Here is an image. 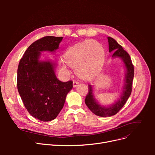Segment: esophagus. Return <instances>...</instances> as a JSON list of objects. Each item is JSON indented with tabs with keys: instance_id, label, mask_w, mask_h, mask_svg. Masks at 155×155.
I'll return each mask as SVG.
<instances>
[{
	"instance_id": "obj_1",
	"label": "esophagus",
	"mask_w": 155,
	"mask_h": 155,
	"mask_svg": "<svg viewBox=\"0 0 155 155\" xmlns=\"http://www.w3.org/2000/svg\"><path fill=\"white\" fill-rule=\"evenodd\" d=\"M78 83H79L78 81L74 80V81H73V87H76L78 85Z\"/></svg>"
}]
</instances>
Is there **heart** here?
<instances>
[{"mask_svg":"<svg viewBox=\"0 0 155 155\" xmlns=\"http://www.w3.org/2000/svg\"><path fill=\"white\" fill-rule=\"evenodd\" d=\"M63 60L69 67L76 68L79 78L85 81L92 80L100 73L104 67V50L97 42L87 41L70 47L64 54ZM61 69L67 70V67L63 64Z\"/></svg>","mask_w":155,"mask_h":155,"instance_id":"1","label":"heart"}]
</instances>
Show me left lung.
Returning a JSON list of instances; mask_svg holds the SVG:
<instances>
[{
  "label": "left lung",
  "mask_w": 155,
  "mask_h": 155,
  "mask_svg": "<svg viewBox=\"0 0 155 155\" xmlns=\"http://www.w3.org/2000/svg\"><path fill=\"white\" fill-rule=\"evenodd\" d=\"M107 39L109 41V51L110 52L114 51L112 57H119L122 59L125 65L127 72L122 95L120 96V99H119L118 101L108 108L102 107L97 104L93 96L92 86L88 85V92L85 100V104L94 114L101 117L115 115L124 106L132 92V85L134 78V65L129 54L124 50L122 46L117 43L113 38L108 37Z\"/></svg>",
  "instance_id": "left-lung-1"
}]
</instances>
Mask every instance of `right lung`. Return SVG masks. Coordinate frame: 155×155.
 I'll return each instance as SVG.
<instances>
[{"instance_id":"obj_1","label":"right lung","mask_w":155,"mask_h":155,"mask_svg":"<svg viewBox=\"0 0 155 155\" xmlns=\"http://www.w3.org/2000/svg\"><path fill=\"white\" fill-rule=\"evenodd\" d=\"M63 37L46 36L27 48L17 69L18 93L29 113L42 121L53 120L63 109L72 81L62 82L56 78L54 64L39 61L40 51L58 49Z\"/></svg>"}]
</instances>
